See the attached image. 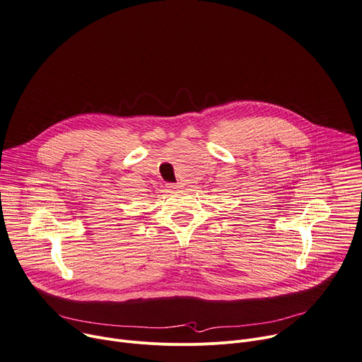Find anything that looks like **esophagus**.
I'll return each mask as SVG.
<instances>
[{
  "label": "esophagus",
  "mask_w": 362,
  "mask_h": 362,
  "mask_svg": "<svg viewBox=\"0 0 362 362\" xmlns=\"http://www.w3.org/2000/svg\"><path fill=\"white\" fill-rule=\"evenodd\" d=\"M167 187L170 188V189H173V191H175V189H178L181 185H178V184H167Z\"/></svg>",
  "instance_id": "34e87169"
}]
</instances>
